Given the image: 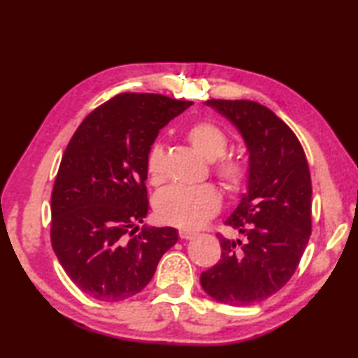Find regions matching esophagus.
<instances>
[{
    "mask_svg": "<svg viewBox=\"0 0 358 358\" xmlns=\"http://www.w3.org/2000/svg\"><path fill=\"white\" fill-rule=\"evenodd\" d=\"M178 235H180V238H181V240H191V238L196 237V234H194V232H189V230H180Z\"/></svg>",
    "mask_w": 358,
    "mask_h": 358,
    "instance_id": "1",
    "label": "esophagus"
}]
</instances>
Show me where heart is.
Wrapping results in <instances>:
<instances>
[{
    "instance_id": "1",
    "label": "heart",
    "mask_w": 358,
    "mask_h": 358,
    "mask_svg": "<svg viewBox=\"0 0 358 358\" xmlns=\"http://www.w3.org/2000/svg\"><path fill=\"white\" fill-rule=\"evenodd\" d=\"M187 142L205 161L211 162L215 177L227 191L235 192L250 177V162L238 155H226L230 145L227 132L211 121H201L187 131ZM145 167L151 183L166 178L164 145L155 142L148 148ZM220 194L210 185L169 186L156 194L155 211L162 222L181 229H197L220 210Z\"/></svg>"
}]
</instances>
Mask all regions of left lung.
<instances>
[{"label": "left lung", "instance_id": "left-lung-1", "mask_svg": "<svg viewBox=\"0 0 358 358\" xmlns=\"http://www.w3.org/2000/svg\"><path fill=\"white\" fill-rule=\"evenodd\" d=\"M243 136L250 151L248 192L217 234L221 259L201 275L211 299L246 306L276 294L299 266L311 235V175L305 151L281 118L254 101L208 99Z\"/></svg>", "mask_w": 358, "mask_h": 358}]
</instances>
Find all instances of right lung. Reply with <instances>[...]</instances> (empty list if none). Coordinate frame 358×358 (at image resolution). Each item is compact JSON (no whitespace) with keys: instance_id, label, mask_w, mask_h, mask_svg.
<instances>
[{"instance_id":"1","label":"right lung","mask_w":358,"mask_h":358,"mask_svg":"<svg viewBox=\"0 0 358 358\" xmlns=\"http://www.w3.org/2000/svg\"><path fill=\"white\" fill-rule=\"evenodd\" d=\"M192 106L153 93H121L85 118L64 150L52 191L50 238L59 264L92 299L120 301L153 278L178 240L148 213L145 157L159 129Z\"/></svg>"}]
</instances>
